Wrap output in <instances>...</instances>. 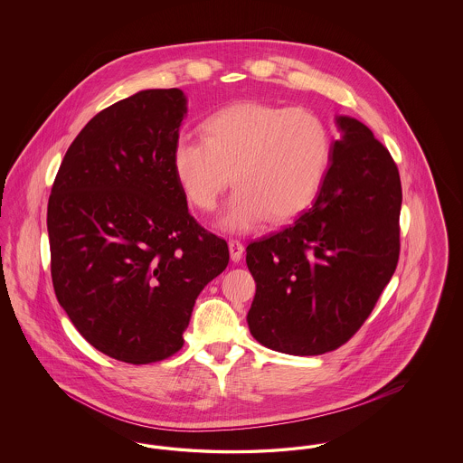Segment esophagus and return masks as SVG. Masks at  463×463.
Listing matches in <instances>:
<instances>
[{"mask_svg":"<svg viewBox=\"0 0 463 463\" xmlns=\"http://www.w3.org/2000/svg\"><path fill=\"white\" fill-rule=\"evenodd\" d=\"M229 253H231L232 262H240L242 259V253H244V246L236 240H231L229 241Z\"/></svg>","mask_w":463,"mask_h":463,"instance_id":"esophagus-1","label":"esophagus"}]
</instances>
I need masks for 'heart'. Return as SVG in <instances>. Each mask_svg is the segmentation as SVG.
<instances>
[{
	"mask_svg": "<svg viewBox=\"0 0 463 463\" xmlns=\"http://www.w3.org/2000/svg\"><path fill=\"white\" fill-rule=\"evenodd\" d=\"M201 132L203 138L176 142L172 168L185 198L203 212L217 208L232 175L238 189L221 219L229 232L295 219L330 168V130L304 108L236 102L208 116Z\"/></svg>",
	"mask_w": 463,
	"mask_h": 463,
	"instance_id": "obj_1",
	"label": "heart"
}]
</instances>
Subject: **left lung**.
Wrapping results in <instances>:
<instances>
[{
    "mask_svg": "<svg viewBox=\"0 0 463 463\" xmlns=\"http://www.w3.org/2000/svg\"><path fill=\"white\" fill-rule=\"evenodd\" d=\"M335 125L340 138L312 206L246 248L257 283L248 328L278 353L319 355L345 344L396 270V163L359 119L336 116Z\"/></svg>",
    "mask_w": 463,
    "mask_h": 463,
    "instance_id": "left-lung-1",
    "label": "left lung"
}]
</instances>
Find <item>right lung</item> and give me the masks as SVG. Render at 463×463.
Here are the masks:
<instances>
[{
    "label": "right lung",
    "mask_w": 463,
    "mask_h": 463,
    "mask_svg": "<svg viewBox=\"0 0 463 463\" xmlns=\"http://www.w3.org/2000/svg\"><path fill=\"white\" fill-rule=\"evenodd\" d=\"M187 97L140 90L91 118L48 199L52 281L97 351L147 364L184 345L201 289L229 264L227 242L187 208L172 168Z\"/></svg>",
    "instance_id": "right-lung-1"
}]
</instances>
